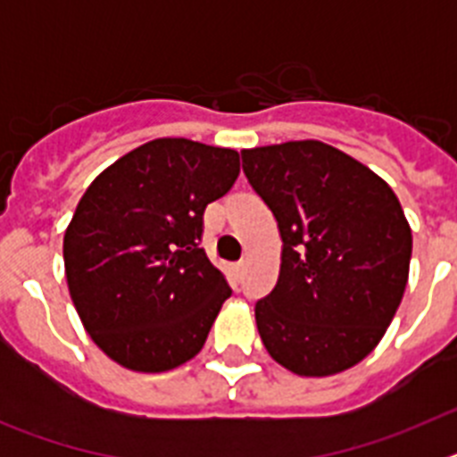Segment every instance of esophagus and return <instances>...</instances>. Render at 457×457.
<instances>
[{
  "label": "esophagus",
  "mask_w": 457,
  "mask_h": 457,
  "mask_svg": "<svg viewBox=\"0 0 457 457\" xmlns=\"http://www.w3.org/2000/svg\"><path fill=\"white\" fill-rule=\"evenodd\" d=\"M245 270H247V263H236V265H233V274H236L237 281H240V278L245 277Z\"/></svg>",
  "instance_id": "obj_1"
}]
</instances>
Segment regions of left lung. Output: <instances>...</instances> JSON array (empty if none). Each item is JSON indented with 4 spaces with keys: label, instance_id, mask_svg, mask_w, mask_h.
Returning a JSON list of instances; mask_svg holds the SVG:
<instances>
[{
    "label": "left lung",
    "instance_id": "left-lung-1",
    "mask_svg": "<svg viewBox=\"0 0 457 457\" xmlns=\"http://www.w3.org/2000/svg\"><path fill=\"white\" fill-rule=\"evenodd\" d=\"M242 171L281 236L277 286L256 302L261 341L304 378L359 364L407 286L411 231L394 189L316 139L242 151Z\"/></svg>",
    "mask_w": 457,
    "mask_h": 457
}]
</instances>
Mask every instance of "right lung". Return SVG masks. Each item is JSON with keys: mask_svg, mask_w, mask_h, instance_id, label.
I'll list each match as a JSON object with an SVG mask.
<instances>
[{"mask_svg": "<svg viewBox=\"0 0 457 457\" xmlns=\"http://www.w3.org/2000/svg\"><path fill=\"white\" fill-rule=\"evenodd\" d=\"M237 173L233 148L153 139L88 185L63 263L84 329L116 364L162 373L201 353L231 297L201 249L204 212Z\"/></svg>", "mask_w": 457, "mask_h": 457, "instance_id": "1", "label": "right lung"}]
</instances>
